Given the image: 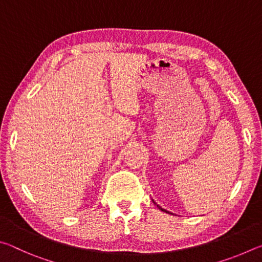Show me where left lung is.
I'll use <instances>...</instances> for the list:
<instances>
[{"mask_svg": "<svg viewBox=\"0 0 262 262\" xmlns=\"http://www.w3.org/2000/svg\"><path fill=\"white\" fill-rule=\"evenodd\" d=\"M157 207H158V208H159V209H161L162 211H166L165 209H163V208H161V207H159V206H157ZM166 212H168V211H166Z\"/></svg>", "mask_w": 262, "mask_h": 262, "instance_id": "1", "label": "left lung"}]
</instances>
